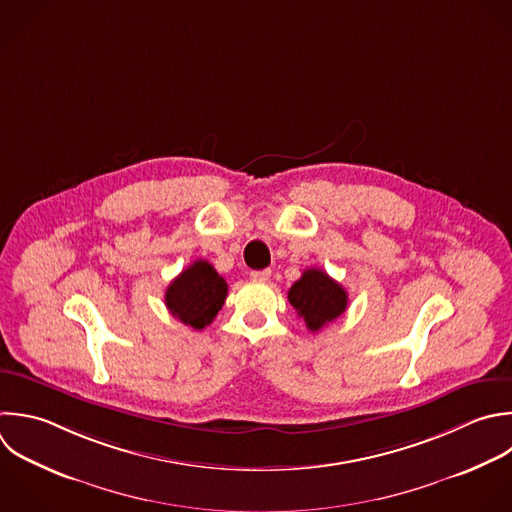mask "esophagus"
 <instances>
[{
  "label": "esophagus",
  "mask_w": 512,
  "mask_h": 512,
  "mask_svg": "<svg viewBox=\"0 0 512 512\" xmlns=\"http://www.w3.org/2000/svg\"><path fill=\"white\" fill-rule=\"evenodd\" d=\"M270 276H272V270H270V268H266V270H252V272H250V278H252V280H258V282H266Z\"/></svg>",
  "instance_id": "34e87169"
}]
</instances>
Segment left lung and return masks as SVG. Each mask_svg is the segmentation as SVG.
Instances as JSON below:
<instances>
[{"label":"left lung","instance_id":"left-lung-1","mask_svg":"<svg viewBox=\"0 0 512 512\" xmlns=\"http://www.w3.org/2000/svg\"><path fill=\"white\" fill-rule=\"evenodd\" d=\"M288 300L312 332L336 320L348 306L346 290L318 268L302 272L300 280L288 290Z\"/></svg>","mask_w":512,"mask_h":512}]
</instances>
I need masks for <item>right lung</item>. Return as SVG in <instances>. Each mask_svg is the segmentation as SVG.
I'll return each mask as SVG.
<instances>
[{
    "instance_id": "right-lung-1",
    "label": "right lung",
    "mask_w": 512,
    "mask_h": 512,
    "mask_svg": "<svg viewBox=\"0 0 512 512\" xmlns=\"http://www.w3.org/2000/svg\"><path fill=\"white\" fill-rule=\"evenodd\" d=\"M228 296L226 280L206 260H196L166 288V306L174 318L202 330L216 318Z\"/></svg>"
}]
</instances>
